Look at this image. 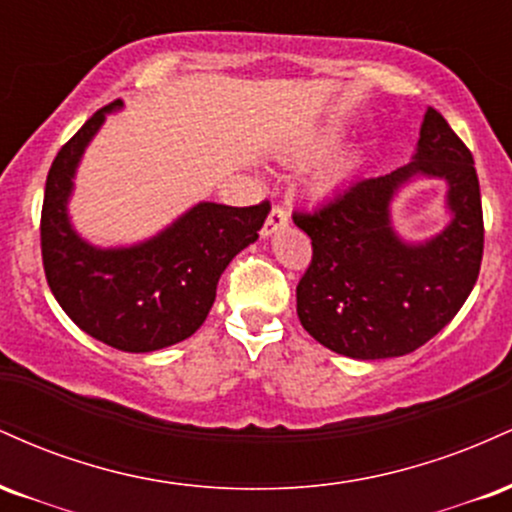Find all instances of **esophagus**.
<instances>
[{"label":"esophagus","instance_id":"34e87169","mask_svg":"<svg viewBox=\"0 0 512 512\" xmlns=\"http://www.w3.org/2000/svg\"><path fill=\"white\" fill-rule=\"evenodd\" d=\"M286 223H289V211H286L284 207H281V204H274L272 211H269L267 221H264L262 236H264V238L274 236V233H276V231H281V228H284Z\"/></svg>","mask_w":512,"mask_h":512}]
</instances>
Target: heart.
Instances as JSON below:
<instances>
[{
    "instance_id": "b5f03b06",
    "label": "heart",
    "mask_w": 512,
    "mask_h": 512,
    "mask_svg": "<svg viewBox=\"0 0 512 512\" xmlns=\"http://www.w3.org/2000/svg\"><path fill=\"white\" fill-rule=\"evenodd\" d=\"M337 142H339V134L332 132V129H327V132L317 134V137H313L308 144L303 146L301 156L303 158H315V156H320V154H327V151L334 149V144H337ZM356 168H358V158L354 154L339 158V161L334 163V166L327 168L325 173H322L320 178L315 180V190L322 192V195H327V192L337 190L339 185H344V182L356 173Z\"/></svg>"
}]
</instances>
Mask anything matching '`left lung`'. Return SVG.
I'll use <instances>...</instances> for the list:
<instances>
[{"instance_id": "1", "label": "left lung", "mask_w": 512, "mask_h": 512, "mask_svg": "<svg viewBox=\"0 0 512 512\" xmlns=\"http://www.w3.org/2000/svg\"><path fill=\"white\" fill-rule=\"evenodd\" d=\"M419 177L449 185L451 221L433 239L409 244L391 223L396 192ZM313 240L298 281L301 325L322 346L375 361L416 351L457 315L477 284L484 252L474 158L438 110L428 108L407 166L349 185L313 214H293Z\"/></svg>"}]
</instances>
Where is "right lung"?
Segmentation results:
<instances>
[{
	"mask_svg": "<svg viewBox=\"0 0 512 512\" xmlns=\"http://www.w3.org/2000/svg\"><path fill=\"white\" fill-rule=\"evenodd\" d=\"M115 101L62 146L45 182L40 248L52 296L76 327L129 354H149L192 337L207 320L223 269L255 243L269 202L226 207L199 202L156 236L98 248L69 219L76 168Z\"/></svg>",
	"mask_w": 512,
	"mask_h": 512,
	"instance_id": "add662e5",
	"label": "right lung"
}]
</instances>
